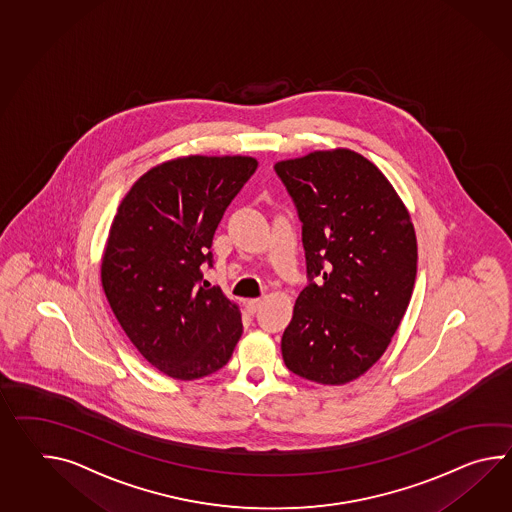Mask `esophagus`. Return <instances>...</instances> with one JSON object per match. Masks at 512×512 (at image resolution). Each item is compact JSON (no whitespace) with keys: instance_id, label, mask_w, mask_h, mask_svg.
<instances>
[{"instance_id":"obj_1","label":"esophagus","mask_w":512,"mask_h":512,"mask_svg":"<svg viewBox=\"0 0 512 512\" xmlns=\"http://www.w3.org/2000/svg\"><path fill=\"white\" fill-rule=\"evenodd\" d=\"M261 305L262 299H259V297H257V299H248V303H246V307H248V312H250V314H255V312L261 308Z\"/></svg>"}]
</instances>
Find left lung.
<instances>
[{
	"instance_id": "obj_1",
	"label": "left lung",
	"mask_w": 512,
	"mask_h": 512,
	"mask_svg": "<svg viewBox=\"0 0 512 512\" xmlns=\"http://www.w3.org/2000/svg\"><path fill=\"white\" fill-rule=\"evenodd\" d=\"M273 169L303 224L310 281L284 330V364L301 378L341 386L380 360L406 314L417 275L411 216L375 163L349 148Z\"/></svg>"
}]
</instances>
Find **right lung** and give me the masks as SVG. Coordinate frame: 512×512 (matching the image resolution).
<instances>
[{
    "label": "right lung",
    "mask_w": 512,
    "mask_h": 512,
    "mask_svg": "<svg viewBox=\"0 0 512 512\" xmlns=\"http://www.w3.org/2000/svg\"><path fill=\"white\" fill-rule=\"evenodd\" d=\"M250 156H187L152 167L117 207L101 283L137 351L163 375L196 380L228 364L239 305L202 286L213 235L251 174Z\"/></svg>",
    "instance_id": "add662e5"
}]
</instances>
